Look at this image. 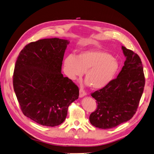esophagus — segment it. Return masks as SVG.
I'll return each mask as SVG.
<instances>
[{"label": "esophagus", "instance_id": "1", "mask_svg": "<svg viewBox=\"0 0 154 154\" xmlns=\"http://www.w3.org/2000/svg\"><path fill=\"white\" fill-rule=\"evenodd\" d=\"M86 95V92L83 89L80 88L79 90V97H82Z\"/></svg>", "mask_w": 154, "mask_h": 154}]
</instances>
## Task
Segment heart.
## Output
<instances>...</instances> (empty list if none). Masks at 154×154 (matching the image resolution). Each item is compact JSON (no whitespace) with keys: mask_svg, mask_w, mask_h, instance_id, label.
<instances>
[{"mask_svg":"<svg viewBox=\"0 0 154 154\" xmlns=\"http://www.w3.org/2000/svg\"><path fill=\"white\" fill-rule=\"evenodd\" d=\"M120 68V63L111 54L94 49L82 51L77 57L68 55L64 60L66 74L72 80L85 72V84L94 89H101L111 82Z\"/></svg>","mask_w":154,"mask_h":154,"instance_id":"1","label":"heart"}]
</instances>
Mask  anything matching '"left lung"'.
Returning a JSON list of instances; mask_svg holds the SVG:
<instances>
[{"label": "left lung", "instance_id": "obj_1", "mask_svg": "<svg viewBox=\"0 0 154 154\" xmlns=\"http://www.w3.org/2000/svg\"><path fill=\"white\" fill-rule=\"evenodd\" d=\"M122 49L126 60L121 72L105 87L91 94L97 107L89 120L96 128L111 129L129 120L143 95L145 78L140 58L133 51Z\"/></svg>", "mask_w": 154, "mask_h": 154}]
</instances>
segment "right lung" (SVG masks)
<instances>
[{
	"mask_svg": "<svg viewBox=\"0 0 154 154\" xmlns=\"http://www.w3.org/2000/svg\"><path fill=\"white\" fill-rule=\"evenodd\" d=\"M69 43L57 38L31 42L15 63L13 85L21 111L40 125L61 124L69 105L79 95L78 86L61 73Z\"/></svg>",
	"mask_w": 154,
	"mask_h": 154,
	"instance_id": "add662e5",
	"label": "right lung"
}]
</instances>
